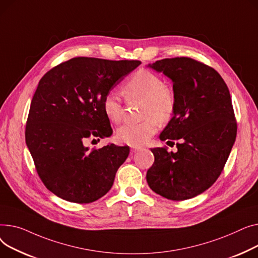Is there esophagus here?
<instances>
[{
	"mask_svg": "<svg viewBox=\"0 0 258 258\" xmlns=\"http://www.w3.org/2000/svg\"><path fill=\"white\" fill-rule=\"evenodd\" d=\"M140 150H141L140 147H132V148H131V152H132V153H136V152H138V151H140Z\"/></svg>",
	"mask_w": 258,
	"mask_h": 258,
	"instance_id": "1",
	"label": "esophagus"
}]
</instances>
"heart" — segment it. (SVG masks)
Instances as JSON below:
<instances>
[{
	"mask_svg": "<svg viewBox=\"0 0 258 258\" xmlns=\"http://www.w3.org/2000/svg\"><path fill=\"white\" fill-rule=\"evenodd\" d=\"M123 94L128 100H144L143 117L139 124H124L115 133L116 140L129 146H141L154 135L160 123L169 122L176 108V97L169 85L163 84L158 75L142 70L135 73L125 83ZM102 110L111 123H118L122 117L123 106L119 98L113 92L103 98Z\"/></svg>",
	"mask_w": 258,
	"mask_h": 258,
	"instance_id": "obj_1",
	"label": "heart"
}]
</instances>
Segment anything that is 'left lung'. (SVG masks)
Segmentation results:
<instances>
[{"label":"left lung","mask_w":258,"mask_h":258,"mask_svg":"<svg viewBox=\"0 0 258 258\" xmlns=\"http://www.w3.org/2000/svg\"><path fill=\"white\" fill-rule=\"evenodd\" d=\"M148 68L172 80L176 108L159 139L177 141L178 150L151 149L155 160L147 182L163 198H194L216 182L235 142L229 89L216 70L188 57L158 60Z\"/></svg>","instance_id":"1"}]
</instances>
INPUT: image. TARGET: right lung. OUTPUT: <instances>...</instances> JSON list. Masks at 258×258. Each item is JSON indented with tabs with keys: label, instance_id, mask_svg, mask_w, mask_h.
<instances>
[{
	"label": "right lung",
	"instance_id": "1",
	"mask_svg": "<svg viewBox=\"0 0 258 258\" xmlns=\"http://www.w3.org/2000/svg\"><path fill=\"white\" fill-rule=\"evenodd\" d=\"M140 64L76 57L40 79L30 106L26 144L43 184L59 198L92 203L111 188L129 147L109 144L89 150L85 143L112 134L103 98Z\"/></svg>",
	"mask_w": 258,
	"mask_h": 258
}]
</instances>
